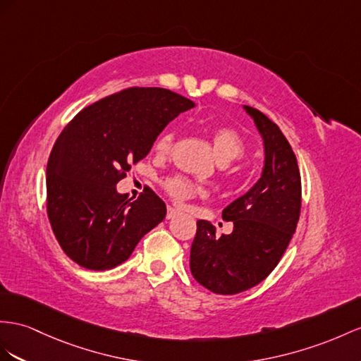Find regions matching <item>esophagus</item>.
I'll return each instance as SVG.
<instances>
[{"instance_id": "34e87169", "label": "esophagus", "mask_w": 361, "mask_h": 361, "mask_svg": "<svg viewBox=\"0 0 361 361\" xmlns=\"http://www.w3.org/2000/svg\"><path fill=\"white\" fill-rule=\"evenodd\" d=\"M178 215V210L177 209H173V207H168V214H166V218L168 219H171V218H173V216H177Z\"/></svg>"}]
</instances>
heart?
I'll use <instances>...</instances> for the list:
<instances>
[{
    "instance_id": "heart-1",
    "label": "heart",
    "mask_w": 361,
    "mask_h": 361,
    "mask_svg": "<svg viewBox=\"0 0 361 361\" xmlns=\"http://www.w3.org/2000/svg\"><path fill=\"white\" fill-rule=\"evenodd\" d=\"M210 138L212 145H214V151L218 157L219 161L228 163L236 159H241L245 154V143L243 137L239 135L233 128L221 125L210 129ZM175 142V133L173 131H164L159 135L155 140L154 149L160 155H168ZM163 189L173 201H186L190 198H195L200 195H206V190L197 183L190 181L189 178L183 177V175H171V177L163 180Z\"/></svg>"
}]
</instances>
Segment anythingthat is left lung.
<instances>
[{
    "label": "left lung",
    "instance_id": "obj_1",
    "mask_svg": "<svg viewBox=\"0 0 361 361\" xmlns=\"http://www.w3.org/2000/svg\"><path fill=\"white\" fill-rule=\"evenodd\" d=\"M265 145L261 180L223 210L233 232L216 236L207 221H197L190 247L195 281L216 294H236L262 282L279 264L299 223L302 181L298 159L285 135L259 109L245 106Z\"/></svg>",
    "mask_w": 361,
    "mask_h": 361
}]
</instances>
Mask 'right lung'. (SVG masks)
<instances>
[{
  "instance_id": "add662e5",
  "label": "right lung",
  "mask_w": 361,
  "mask_h": 361,
  "mask_svg": "<svg viewBox=\"0 0 361 361\" xmlns=\"http://www.w3.org/2000/svg\"><path fill=\"white\" fill-rule=\"evenodd\" d=\"M193 106L171 90L131 87L85 106L62 129L47 163V215L70 259L88 270L114 269L161 223L166 204L152 189L129 200L116 184Z\"/></svg>"
}]
</instances>
